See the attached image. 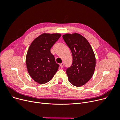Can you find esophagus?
<instances>
[{"mask_svg":"<svg viewBox=\"0 0 120 120\" xmlns=\"http://www.w3.org/2000/svg\"><path fill=\"white\" fill-rule=\"evenodd\" d=\"M64 66V64H63V63H61V64H60V68H63V67Z\"/></svg>","mask_w":120,"mask_h":120,"instance_id":"34e87169","label":"esophagus"}]
</instances>
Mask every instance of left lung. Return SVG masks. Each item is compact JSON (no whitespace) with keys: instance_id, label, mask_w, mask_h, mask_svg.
Returning a JSON list of instances; mask_svg holds the SVG:
<instances>
[{"instance_id":"left-lung-1","label":"left lung","mask_w":120,"mask_h":120,"mask_svg":"<svg viewBox=\"0 0 120 120\" xmlns=\"http://www.w3.org/2000/svg\"><path fill=\"white\" fill-rule=\"evenodd\" d=\"M63 38L72 53V63L66 72L69 82L76 86L88 82L93 75L96 58L88 41L78 34H66Z\"/></svg>"}]
</instances>
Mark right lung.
<instances>
[{
	"mask_svg": "<svg viewBox=\"0 0 120 120\" xmlns=\"http://www.w3.org/2000/svg\"><path fill=\"white\" fill-rule=\"evenodd\" d=\"M59 34H43L32 42L26 57L29 74L34 80L44 84L51 80L59 69L50 49L60 37Z\"/></svg>",
	"mask_w": 120,
	"mask_h": 120,
	"instance_id": "obj_1",
	"label": "right lung"
}]
</instances>
